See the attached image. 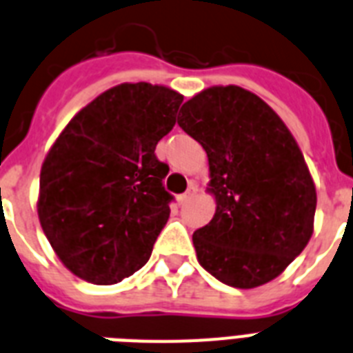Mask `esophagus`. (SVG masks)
I'll list each match as a JSON object with an SVG mask.
<instances>
[{
  "label": "esophagus",
  "instance_id": "34e87169",
  "mask_svg": "<svg viewBox=\"0 0 353 353\" xmlns=\"http://www.w3.org/2000/svg\"><path fill=\"white\" fill-rule=\"evenodd\" d=\"M197 194V186L194 185V183H192L190 186H188V190L185 192V194H183L181 197H179V203H181V205H185V203H188L192 199V197L196 196Z\"/></svg>",
  "mask_w": 353,
  "mask_h": 353
}]
</instances>
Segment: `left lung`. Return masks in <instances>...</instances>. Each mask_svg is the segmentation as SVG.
I'll use <instances>...</instances> for the list:
<instances>
[{
    "instance_id": "obj_1",
    "label": "left lung",
    "mask_w": 353,
    "mask_h": 353,
    "mask_svg": "<svg viewBox=\"0 0 353 353\" xmlns=\"http://www.w3.org/2000/svg\"><path fill=\"white\" fill-rule=\"evenodd\" d=\"M177 125L208 156L216 214L194 232L197 261L234 288L276 279L314 234L317 194L299 145L259 96L236 85L188 99Z\"/></svg>"
}]
</instances>
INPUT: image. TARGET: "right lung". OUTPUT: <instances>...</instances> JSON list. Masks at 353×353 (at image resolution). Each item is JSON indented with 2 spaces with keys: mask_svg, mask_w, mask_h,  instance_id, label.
Here are the masks:
<instances>
[{
  "mask_svg": "<svg viewBox=\"0 0 353 353\" xmlns=\"http://www.w3.org/2000/svg\"><path fill=\"white\" fill-rule=\"evenodd\" d=\"M181 103L163 85L121 83L77 112L50 147L37 216L74 276L114 285L150 259L174 199L156 145L174 128Z\"/></svg>",
  "mask_w": 353,
  "mask_h": 353,
  "instance_id": "1",
  "label": "right lung"
}]
</instances>
